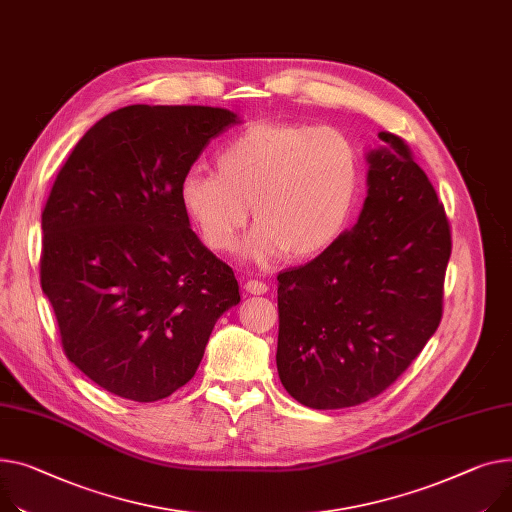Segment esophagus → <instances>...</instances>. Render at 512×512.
Returning <instances> with one entry per match:
<instances>
[{
	"label": "esophagus",
	"instance_id": "esophagus-1",
	"mask_svg": "<svg viewBox=\"0 0 512 512\" xmlns=\"http://www.w3.org/2000/svg\"><path fill=\"white\" fill-rule=\"evenodd\" d=\"M245 290L249 294H265L267 292V284L265 282H259V280H247L245 282Z\"/></svg>",
	"mask_w": 512,
	"mask_h": 512
}]
</instances>
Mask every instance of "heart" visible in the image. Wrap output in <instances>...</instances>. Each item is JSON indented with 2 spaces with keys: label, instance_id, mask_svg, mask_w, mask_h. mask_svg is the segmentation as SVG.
I'll use <instances>...</instances> for the list:
<instances>
[{
  "label": "heart",
  "instance_id": "b5f03b06",
  "mask_svg": "<svg viewBox=\"0 0 512 512\" xmlns=\"http://www.w3.org/2000/svg\"><path fill=\"white\" fill-rule=\"evenodd\" d=\"M216 173L181 179L183 212L212 251H232L251 206L257 222L245 255L269 263L331 249L348 230L362 185V160L344 131L292 121L253 123L214 158Z\"/></svg>",
  "mask_w": 512,
  "mask_h": 512
}]
</instances>
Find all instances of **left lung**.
<instances>
[{
    "label": "left lung",
    "mask_w": 512,
    "mask_h": 512,
    "mask_svg": "<svg viewBox=\"0 0 512 512\" xmlns=\"http://www.w3.org/2000/svg\"><path fill=\"white\" fill-rule=\"evenodd\" d=\"M370 150L368 195L339 241L278 276V372L313 410L381 395L416 360L442 317L451 257L445 208L399 135Z\"/></svg>",
    "instance_id": "1"
}]
</instances>
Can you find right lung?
I'll list each match as a JSON object with an SVG mask.
<instances>
[{"mask_svg": "<svg viewBox=\"0 0 512 512\" xmlns=\"http://www.w3.org/2000/svg\"><path fill=\"white\" fill-rule=\"evenodd\" d=\"M234 123L218 107H123L84 133L53 183L41 286L65 356L113 395L150 403L181 389L241 302L179 199L203 148Z\"/></svg>", "mask_w": 512, "mask_h": 512, "instance_id": "1", "label": "right lung"}]
</instances>
